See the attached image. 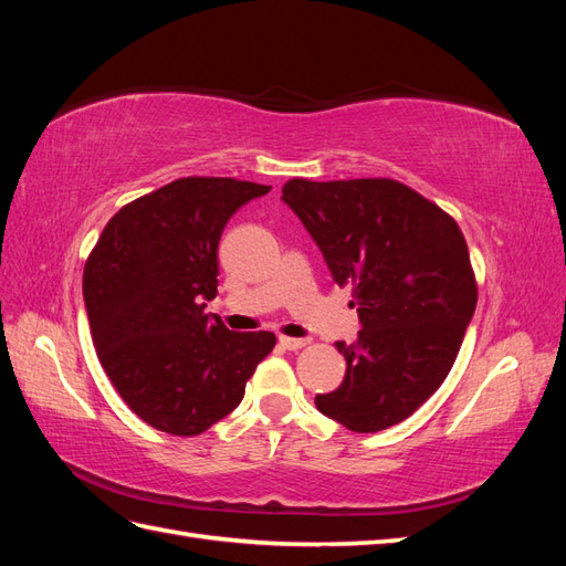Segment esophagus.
<instances>
[{
  "label": "esophagus",
  "mask_w": 566,
  "mask_h": 566,
  "mask_svg": "<svg viewBox=\"0 0 566 566\" xmlns=\"http://www.w3.org/2000/svg\"><path fill=\"white\" fill-rule=\"evenodd\" d=\"M279 342H281V347H283V349H287V352H297V349L306 347V339L287 337V335H281V337H279Z\"/></svg>",
  "instance_id": "34e87169"
}]
</instances>
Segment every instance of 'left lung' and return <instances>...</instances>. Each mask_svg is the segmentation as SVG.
Returning <instances> with one entry per match:
<instances>
[{"label":"left lung","mask_w":566,"mask_h":566,"mask_svg":"<svg viewBox=\"0 0 566 566\" xmlns=\"http://www.w3.org/2000/svg\"><path fill=\"white\" fill-rule=\"evenodd\" d=\"M302 219L364 328L337 342L347 375L316 408L368 434L413 416L447 380L476 306V279L455 219L397 179H290Z\"/></svg>","instance_id":"left-lung-1"}]
</instances>
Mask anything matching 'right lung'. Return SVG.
<instances>
[{
  "label": "right lung",
  "mask_w": 566,
  "mask_h": 566,
  "mask_svg": "<svg viewBox=\"0 0 566 566\" xmlns=\"http://www.w3.org/2000/svg\"><path fill=\"white\" fill-rule=\"evenodd\" d=\"M271 186L184 177L119 208L84 264L96 356L123 401L175 437L210 430L241 403L276 335L233 333L205 306L231 214Z\"/></svg>",
  "instance_id": "1"
}]
</instances>
